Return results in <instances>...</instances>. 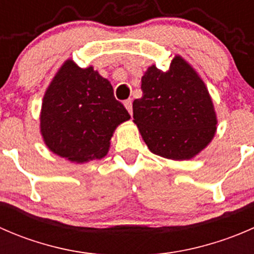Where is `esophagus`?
<instances>
[{
  "mask_svg": "<svg viewBox=\"0 0 254 254\" xmlns=\"http://www.w3.org/2000/svg\"><path fill=\"white\" fill-rule=\"evenodd\" d=\"M124 106H125V108L127 109V112H129L130 114H132V102H131V99H127V101H125Z\"/></svg>",
  "mask_w": 254,
  "mask_h": 254,
  "instance_id": "34e87169",
  "label": "esophagus"
}]
</instances>
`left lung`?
Listing matches in <instances>:
<instances>
[{
	"label": "left lung",
	"instance_id": "obj_1",
	"mask_svg": "<svg viewBox=\"0 0 254 254\" xmlns=\"http://www.w3.org/2000/svg\"><path fill=\"white\" fill-rule=\"evenodd\" d=\"M142 97L132 103L134 122L151 152L188 160L200 152L216 130V115L205 84L182 58L168 71L148 67Z\"/></svg>",
	"mask_w": 254,
	"mask_h": 254
}]
</instances>
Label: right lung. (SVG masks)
Instances as JSON below:
<instances>
[{
    "instance_id": "right-lung-1",
    "label": "right lung",
    "mask_w": 254,
    "mask_h": 254,
    "mask_svg": "<svg viewBox=\"0 0 254 254\" xmlns=\"http://www.w3.org/2000/svg\"><path fill=\"white\" fill-rule=\"evenodd\" d=\"M130 119L108 79L66 61L43 99L40 127L53 152L76 162L107 155L115 127Z\"/></svg>"
}]
</instances>
